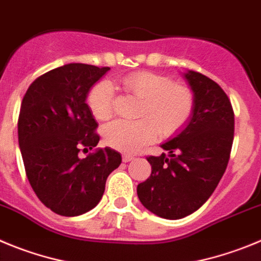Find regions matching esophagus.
<instances>
[{"instance_id": "1", "label": "esophagus", "mask_w": 261, "mask_h": 261, "mask_svg": "<svg viewBox=\"0 0 261 261\" xmlns=\"http://www.w3.org/2000/svg\"><path fill=\"white\" fill-rule=\"evenodd\" d=\"M134 159H135V156H134V154H123V157H122L123 163H130V161H133Z\"/></svg>"}]
</instances>
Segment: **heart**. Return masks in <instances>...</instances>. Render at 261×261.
Segmentation results:
<instances>
[{
    "label": "heart",
    "mask_w": 261,
    "mask_h": 261,
    "mask_svg": "<svg viewBox=\"0 0 261 261\" xmlns=\"http://www.w3.org/2000/svg\"><path fill=\"white\" fill-rule=\"evenodd\" d=\"M126 91L140 100L136 121L118 119L102 131L109 147L125 153L139 151L156 139L157 133L166 138L186 126L194 113L195 96L189 87L174 84L168 76L138 71L121 79ZM91 113L98 121H107L114 113V87L100 81L87 95Z\"/></svg>",
    "instance_id": "b5f03b06"
}]
</instances>
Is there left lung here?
Returning <instances> with one entry per match:
<instances>
[{
    "label": "left lung",
    "mask_w": 261,
    "mask_h": 261,
    "mask_svg": "<svg viewBox=\"0 0 261 261\" xmlns=\"http://www.w3.org/2000/svg\"><path fill=\"white\" fill-rule=\"evenodd\" d=\"M195 96L189 125L161 147L169 154L147 156L152 173L138 185V198L148 211L168 220L186 217L199 210L221 180L234 139V110L215 81L189 71Z\"/></svg>",
    "instance_id": "1"
}]
</instances>
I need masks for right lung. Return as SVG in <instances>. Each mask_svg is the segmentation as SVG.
Masks as SVG:
<instances>
[{
  "instance_id": "add662e5",
  "label": "right lung",
  "mask_w": 261,
  "mask_h": 261,
  "mask_svg": "<svg viewBox=\"0 0 261 261\" xmlns=\"http://www.w3.org/2000/svg\"><path fill=\"white\" fill-rule=\"evenodd\" d=\"M109 67L69 63L40 75L28 87L18 117V140L25 175L37 198L66 217L97 205L122 157L93 148L100 136L86 102L91 87ZM93 151L82 159L79 152Z\"/></svg>"
}]
</instances>
